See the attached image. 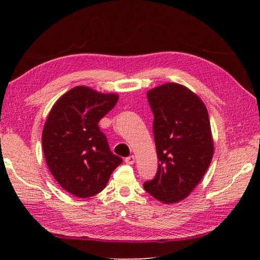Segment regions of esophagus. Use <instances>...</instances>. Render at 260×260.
I'll use <instances>...</instances> for the list:
<instances>
[{"mask_svg": "<svg viewBox=\"0 0 260 260\" xmlns=\"http://www.w3.org/2000/svg\"><path fill=\"white\" fill-rule=\"evenodd\" d=\"M125 161H126V164H128V165H133L134 162H135V157H134V156H129V157H127V158H125Z\"/></svg>", "mask_w": 260, "mask_h": 260, "instance_id": "obj_1", "label": "esophagus"}]
</instances>
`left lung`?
<instances>
[{"instance_id": "left-lung-1", "label": "left lung", "mask_w": 260, "mask_h": 260, "mask_svg": "<svg viewBox=\"0 0 260 260\" xmlns=\"http://www.w3.org/2000/svg\"><path fill=\"white\" fill-rule=\"evenodd\" d=\"M158 157L155 178L143 184L162 203L182 201L200 183L213 157L209 113L202 100L179 83L147 93Z\"/></svg>"}]
</instances>
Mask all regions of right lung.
Returning a JSON list of instances; mask_svg holds the SVG:
<instances>
[{
    "mask_svg": "<svg viewBox=\"0 0 260 260\" xmlns=\"http://www.w3.org/2000/svg\"><path fill=\"white\" fill-rule=\"evenodd\" d=\"M118 99L117 94L78 86L50 110L42 132L43 153L56 181L74 196L87 199L102 191L122 162L99 127Z\"/></svg>",
    "mask_w": 260,
    "mask_h": 260,
    "instance_id": "obj_1",
    "label": "right lung"
}]
</instances>
